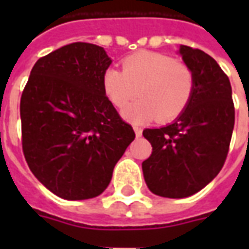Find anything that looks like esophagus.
<instances>
[{"label":"esophagus","instance_id":"34e87169","mask_svg":"<svg viewBox=\"0 0 249 249\" xmlns=\"http://www.w3.org/2000/svg\"><path fill=\"white\" fill-rule=\"evenodd\" d=\"M133 129H135V133L137 137H141V136H142V129H141V128H139V126H133Z\"/></svg>","mask_w":249,"mask_h":249}]
</instances>
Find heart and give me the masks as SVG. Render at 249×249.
<instances>
[{"mask_svg": "<svg viewBox=\"0 0 249 249\" xmlns=\"http://www.w3.org/2000/svg\"><path fill=\"white\" fill-rule=\"evenodd\" d=\"M103 89L109 101L123 110L139 93L142 98L125 109L124 116L135 123L156 119L168 123L178 119L192 97V69L173 57L157 52H137L123 61V71H104Z\"/></svg>", "mask_w": 249, "mask_h": 249, "instance_id": "b5f03b06", "label": "heart"}]
</instances>
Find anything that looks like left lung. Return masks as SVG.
<instances>
[{"label":"left lung","instance_id":"obj_1","mask_svg":"<svg viewBox=\"0 0 249 249\" xmlns=\"http://www.w3.org/2000/svg\"><path fill=\"white\" fill-rule=\"evenodd\" d=\"M178 52L193 71L191 101L172 124L142 132L152 145L142 161L146 185L169 198L192 196L217 176L235 125L232 88L219 64L200 49L181 45Z\"/></svg>","mask_w":249,"mask_h":249}]
</instances>
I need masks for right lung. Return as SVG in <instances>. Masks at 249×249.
I'll use <instances>...</instances> for the list:
<instances>
[{
  "mask_svg": "<svg viewBox=\"0 0 249 249\" xmlns=\"http://www.w3.org/2000/svg\"><path fill=\"white\" fill-rule=\"evenodd\" d=\"M112 60L104 48L73 42L41 57L19 103L22 151L38 181L65 200L96 197L135 140L103 89Z\"/></svg>",
  "mask_w": 249,
  "mask_h": 249,
  "instance_id": "1",
  "label": "right lung"
}]
</instances>
